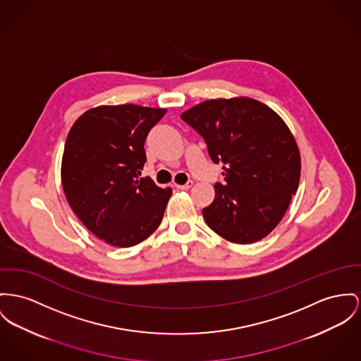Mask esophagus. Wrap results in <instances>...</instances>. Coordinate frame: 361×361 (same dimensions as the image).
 Segmentation results:
<instances>
[{
    "label": "esophagus",
    "mask_w": 361,
    "mask_h": 361,
    "mask_svg": "<svg viewBox=\"0 0 361 361\" xmlns=\"http://www.w3.org/2000/svg\"><path fill=\"white\" fill-rule=\"evenodd\" d=\"M192 186V180H190V182H188V183H185V185H176V188H178V189H180V190H189Z\"/></svg>",
    "instance_id": "34e87169"
}]
</instances>
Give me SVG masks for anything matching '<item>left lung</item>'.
<instances>
[{"label": "left lung", "mask_w": 361, "mask_h": 361, "mask_svg": "<svg viewBox=\"0 0 361 361\" xmlns=\"http://www.w3.org/2000/svg\"><path fill=\"white\" fill-rule=\"evenodd\" d=\"M180 118L205 140L214 163L221 161L224 185L202 209L208 227L224 240L253 243L285 216L300 183L301 157L285 121L249 98L207 99Z\"/></svg>", "instance_id": "left-lung-1"}]
</instances>
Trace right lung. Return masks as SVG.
Listing matches in <instances>:
<instances>
[{
	"label": "right lung",
	"instance_id": "1",
	"mask_svg": "<svg viewBox=\"0 0 361 361\" xmlns=\"http://www.w3.org/2000/svg\"><path fill=\"white\" fill-rule=\"evenodd\" d=\"M164 108L99 105L73 123L61 160V185L75 215L99 240L138 245L160 226L172 190L141 178L144 144Z\"/></svg>",
	"mask_w": 361,
	"mask_h": 361
}]
</instances>
